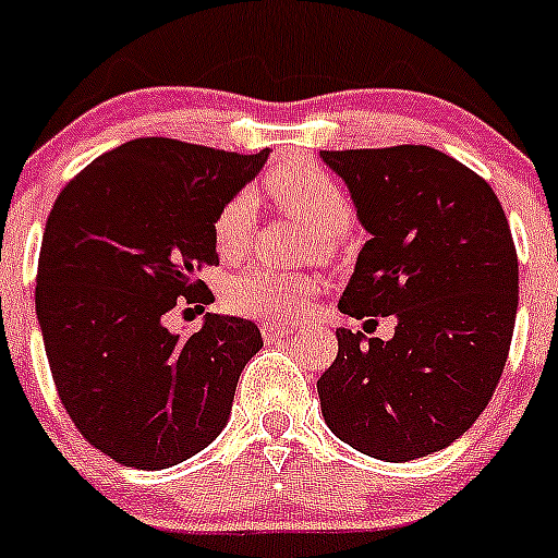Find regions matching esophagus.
Wrapping results in <instances>:
<instances>
[{
  "label": "esophagus",
  "instance_id": "obj_1",
  "mask_svg": "<svg viewBox=\"0 0 558 558\" xmlns=\"http://www.w3.org/2000/svg\"><path fill=\"white\" fill-rule=\"evenodd\" d=\"M260 332H263V338H266V340H277V338H284V335L295 332V325H279V322H263Z\"/></svg>",
  "mask_w": 558,
  "mask_h": 558
}]
</instances>
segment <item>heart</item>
Returning a JSON list of instances; mask_svg holds the SVG:
<instances>
[{
  "label": "heart",
  "instance_id": "obj_1",
  "mask_svg": "<svg viewBox=\"0 0 558 558\" xmlns=\"http://www.w3.org/2000/svg\"><path fill=\"white\" fill-rule=\"evenodd\" d=\"M268 196L281 213L295 220L316 236H340L351 229L353 205L329 172L308 161H281L266 181ZM255 233V199L236 194L220 207L213 220V242L223 260H239L253 247ZM314 279L303 274H281L271 268H253L239 274L226 287L223 301L233 314L255 319H298L308 308L314 295Z\"/></svg>",
  "mask_w": 558,
  "mask_h": 558
}]
</instances>
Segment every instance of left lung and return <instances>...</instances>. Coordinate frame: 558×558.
Listing matches in <instances>:
<instances>
[{
    "instance_id": "8db88e82",
    "label": "left lung",
    "mask_w": 558,
    "mask_h": 558,
    "mask_svg": "<svg viewBox=\"0 0 558 558\" xmlns=\"http://www.w3.org/2000/svg\"><path fill=\"white\" fill-rule=\"evenodd\" d=\"M369 233L340 311L397 316L391 340L340 327L316 380L325 423L386 463L452 445L493 399L511 349L519 260L484 178L430 146L319 151Z\"/></svg>"
}]
</instances>
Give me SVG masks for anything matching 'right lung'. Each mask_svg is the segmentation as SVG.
I'll use <instances>...</instances> for the list:
<instances>
[{"label":"right lung","mask_w":558,"mask_h":558,"mask_svg":"<svg viewBox=\"0 0 558 558\" xmlns=\"http://www.w3.org/2000/svg\"><path fill=\"white\" fill-rule=\"evenodd\" d=\"M172 137H135L89 161L58 194L41 239L37 319L65 412L93 447L159 471L205 449L231 415L260 329L207 314L165 327L207 290L213 220L266 165Z\"/></svg>","instance_id":"add662e5"}]
</instances>
